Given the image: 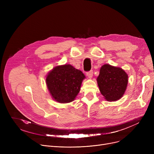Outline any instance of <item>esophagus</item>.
Segmentation results:
<instances>
[{"instance_id": "esophagus-1", "label": "esophagus", "mask_w": 154, "mask_h": 154, "mask_svg": "<svg viewBox=\"0 0 154 154\" xmlns=\"http://www.w3.org/2000/svg\"><path fill=\"white\" fill-rule=\"evenodd\" d=\"M87 77L89 78V79H91L93 76V71L92 70H91L89 72H87Z\"/></svg>"}]
</instances>
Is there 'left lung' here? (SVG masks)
<instances>
[{"mask_svg":"<svg viewBox=\"0 0 154 154\" xmlns=\"http://www.w3.org/2000/svg\"><path fill=\"white\" fill-rule=\"evenodd\" d=\"M99 90L107 101H116L122 98L128 84V75L121 68L104 64L97 79Z\"/></svg>","mask_w":154,"mask_h":154,"instance_id":"1","label":"left lung"}]
</instances>
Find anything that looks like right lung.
<instances>
[{
    "instance_id": "obj_1",
    "label": "right lung",
    "mask_w": 154,
    "mask_h": 154,
    "mask_svg": "<svg viewBox=\"0 0 154 154\" xmlns=\"http://www.w3.org/2000/svg\"><path fill=\"white\" fill-rule=\"evenodd\" d=\"M85 78L82 71L70 64H65L57 66L48 72L45 80L53 99L66 103L74 100Z\"/></svg>"
}]
</instances>
